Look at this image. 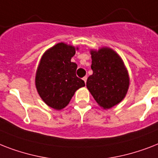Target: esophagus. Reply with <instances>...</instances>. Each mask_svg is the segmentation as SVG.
I'll return each instance as SVG.
<instances>
[{
	"label": "esophagus",
	"mask_w": 158,
	"mask_h": 158,
	"mask_svg": "<svg viewBox=\"0 0 158 158\" xmlns=\"http://www.w3.org/2000/svg\"><path fill=\"white\" fill-rule=\"evenodd\" d=\"M87 79H88V77H87V76H84V78H83V80L84 81V83H86V82H87Z\"/></svg>",
	"instance_id": "esophagus-1"
}]
</instances>
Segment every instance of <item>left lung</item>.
<instances>
[{
  "label": "left lung",
  "instance_id": "left-lung-1",
  "mask_svg": "<svg viewBox=\"0 0 158 158\" xmlns=\"http://www.w3.org/2000/svg\"><path fill=\"white\" fill-rule=\"evenodd\" d=\"M93 74L86 86L95 101L109 109L122 101L127 94L130 78L122 59L112 49L102 48L92 50Z\"/></svg>",
  "mask_w": 158,
  "mask_h": 158
}]
</instances>
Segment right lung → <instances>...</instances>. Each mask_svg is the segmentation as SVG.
<instances>
[{
  "instance_id": "obj_1",
  "label": "right lung",
  "mask_w": 158,
  "mask_h": 158,
  "mask_svg": "<svg viewBox=\"0 0 158 158\" xmlns=\"http://www.w3.org/2000/svg\"><path fill=\"white\" fill-rule=\"evenodd\" d=\"M74 54V47L57 43L43 54L36 72L35 84L39 96L56 110L65 107L75 91L85 86L84 80L76 76L77 64L71 62Z\"/></svg>"
}]
</instances>
